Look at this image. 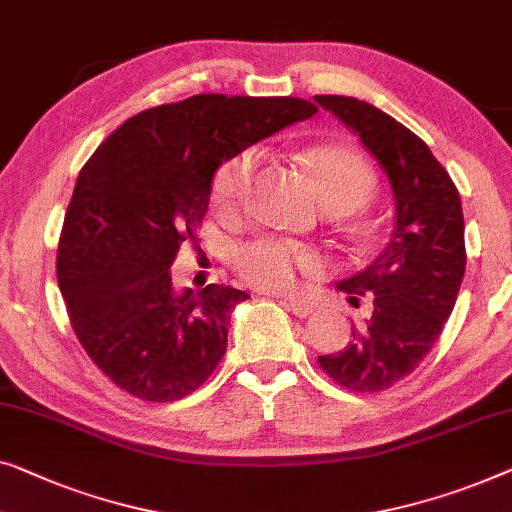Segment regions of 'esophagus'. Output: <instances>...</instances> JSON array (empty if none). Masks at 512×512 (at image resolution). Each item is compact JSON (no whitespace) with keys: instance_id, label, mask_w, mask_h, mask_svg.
<instances>
[{"instance_id":"34e87169","label":"esophagus","mask_w":512,"mask_h":512,"mask_svg":"<svg viewBox=\"0 0 512 512\" xmlns=\"http://www.w3.org/2000/svg\"><path fill=\"white\" fill-rule=\"evenodd\" d=\"M284 307L291 311V314H295V316H300V318H307L311 311H314V307L309 305V302H305V300H300V298H288V300H284Z\"/></svg>"}]
</instances>
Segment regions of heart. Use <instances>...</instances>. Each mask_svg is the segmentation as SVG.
<instances>
[{"label": "heart", "instance_id": "obj_1", "mask_svg": "<svg viewBox=\"0 0 512 512\" xmlns=\"http://www.w3.org/2000/svg\"><path fill=\"white\" fill-rule=\"evenodd\" d=\"M309 168L316 177L318 194L328 210L355 212L374 194V175L358 152L342 145L316 147L309 152ZM261 150L244 147L221 161L212 177V203L221 214L238 212L249 198ZM233 270L247 284L263 291L284 293L298 284L300 274L323 270V258L314 249L274 235L242 242L233 251Z\"/></svg>", "mask_w": 512, "mask_h": 512}]
</instances>
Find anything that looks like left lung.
<instances>
[{"label": "left lung", "instance_id": "1", "mask_svg": "<svg viewBox=\"0 0 512 512\" xmlns=\"http://www.w3.org/2000/svg\"><path fill=\"white\" fill-rule=\"evenodd\" d=\"M379 161L395 194V233L383 254L339 291L374 302L365 325L339 353L318 355L332 381L353 392H381L402 381L432 351L464 279V217L457 187L429 147L404 124L353 96L318 94Z\"/></svg>", "mask_w": 512, "mask_h": 512}]
</instances>
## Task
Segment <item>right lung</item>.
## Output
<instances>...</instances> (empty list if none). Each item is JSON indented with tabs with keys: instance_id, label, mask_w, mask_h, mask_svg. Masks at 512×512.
I'll return each instance as SVG.
<instances>
[{
	"instance_id": "obj_1",
	"label": "right lung",
	"mask_w": 512,
	"mask_h": 512,
	"mask_svg": "<svg viewBox=\"0 0 512 512\" xmlns=\"http://www.w3.org/2000/svg\"><path fill=\"white\" fill-rule=\"evenodd\" d=\"M295 96L196 94L129 117L78 175L57 247V281L80 346L117 388L175 402L210 379L231 314L249 295L170 279L196 240L214 170L316 113Z\"/></svg>"
}]
</instances>
